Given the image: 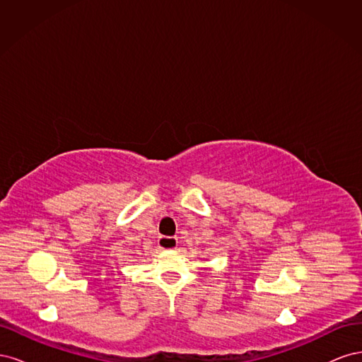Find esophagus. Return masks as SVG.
I'll return each mask as SVG.
<instances>
[{
  "instance_id": "esophagus-1",
  "label": "esophagus",
  "mask_w": 362,
  "mask_h": 362,
  "mask_svg": "<svg viewBox=\"0 0 362 362\" xmlns=\"http://www.w3.org/2000/svg\"><path fill=\"white\" fill-rule=\"evenodd\" d=\"M178 245V240L175 237H166V235H161L158 238V246L161 249H175Z\"/></svg>"
}]
</instances>
